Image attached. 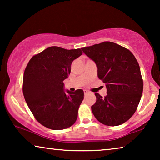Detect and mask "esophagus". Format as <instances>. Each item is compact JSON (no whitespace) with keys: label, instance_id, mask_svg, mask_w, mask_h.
Returning a JSON list of instances; mask_svg holds the SVG:
<instances>
[{"label":"esophagus","instance_id":"esophagus-1","mask_svg":"<svg viewBox=\"0 0 160 160\" xmlns=\"http://www.w3.org/2000/svg\"><path fill=\"white\" fill-rule=\"evenodd\" d=\"M90 92H89V91L88 90H84V94H85V95H87V94H89Z\"/></svg>","mask_w":160,"mask_h":160}]
</instances>
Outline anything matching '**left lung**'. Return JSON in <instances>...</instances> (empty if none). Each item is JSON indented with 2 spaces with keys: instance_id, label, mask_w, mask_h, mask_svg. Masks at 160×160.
Returning <instances> with one entry per match:
<instances>
[{
  "instance_id": "obj_1",
  "label": "left lung",
  "mask_w": 160,
  "mask_h": 160,
  "mask_svg": "<svg viewBox=\"0 0 160 160\" xmlns=\"http://www.w3.org/2000/svg\"><path fill=\"white\" fill-rule=\"evenodd\" d=\"M96 63L97 76L106 84L107 96L95 94L91 107L100 123L116 126L134 114L141 99L143 82L139 64L128 49L113 42H104L82 48Z\"/></svg>"
}]
</instances>
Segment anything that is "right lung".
<instances>
[{
  "mask_svg": "<svg viewBox=\"0 0 160 160\" xmlns=\"http://www.w3.org/2000/svg\"><path fill=\"white\" fill-rule=\"evenodd\" d=\"M82 54L80 48L51 47L34 56L26 67L24 97L38 122L48 128H67L77 120L84 92L65 90L63 80L68 78L72 62Z\"/></svg>",
  "mask_w": 160,
  "mask_h": 160,
  "instance_id": "add662e5",
  "label": "right lung"
}]
</instances>
